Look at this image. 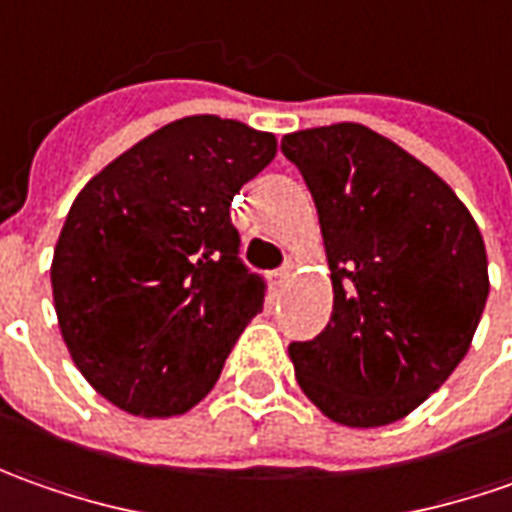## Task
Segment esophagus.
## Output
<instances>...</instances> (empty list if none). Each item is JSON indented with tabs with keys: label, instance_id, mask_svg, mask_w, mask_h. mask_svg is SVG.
Instances as JSON below:
<instances>
[{
	"label": "esophagus",
	"instance_id": "1",
	"mask_svg": "<svg viewBox=\"0 0 512 512\" xmlns=\"http://www.w3.org/2000/svg\"><path fill=\"white\" fill-rule=\"evenodd\" d=\"M294 269H297V266H294V263L289 260V263H286L283 269L272 272V286H274V289H283V286L289 283L291 277H294Z\"/></svg>",
	"mask_w": 512,
	"mask_h": 512
}]
</instances>
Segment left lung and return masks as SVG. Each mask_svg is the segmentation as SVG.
Listing matches in <instances>:
<instances>
[{
  "mask_svg": "<svg viewBox=\"0 0 512 512\" xmlns=\"http://www.w3.org/2000/svg\"><path fill=\"white\" fill-rule=\"evenodd\" d=\"M326 246L334 309L289 357L303 394L345 428L416 411L465 360L487 303V252L431 167L362 124L283 138Z\"/></svg>",
  "mask_w": 512,
  "mask_h": 512,
  "instance_id": "8db88e82",
  "label": "left lung"
}]
</instances>
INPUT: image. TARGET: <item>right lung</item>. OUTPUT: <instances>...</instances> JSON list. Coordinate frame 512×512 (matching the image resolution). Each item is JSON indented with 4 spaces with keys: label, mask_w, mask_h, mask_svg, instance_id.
Wrapping results in <instances>:
<instances>
[{
    "label": "right lung",
    "mask_w": 512,
    "mask_h": 512,
    "mask_svg": "<svg viewBox=\"0 0 512 512\" xmlns=\"http://www.w3.org/2000/svg\"><path fill=\"white\" fill-rule=\"evenodd\" d=\"M274 152L272 133L186 115L76 195L50 266L53 303L81 377L115 408L167 419L215 388L263 309L229 206Z\"/></svg>",
    "instance_id": "obj_1"
}]
</instances>
